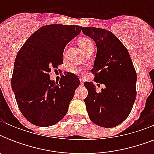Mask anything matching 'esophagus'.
Masks as SVG:
<instances>
[{
  "instance_id": "34e87169",
  "label": "esophagus",
  "mask_w": 154,
  "mask_h": 154,
  "mask_svg": "<svg viewBox=\"0 0 154 154\" xmlns=\"http://www.w3.org/2000/svg\"><path fill=\"white\" fill-rule=\"evenodd\" d=\"M84 82H85L84 79L81 77V78H80V84H81V85H84Z\"/></svg>"
}]
</instances>
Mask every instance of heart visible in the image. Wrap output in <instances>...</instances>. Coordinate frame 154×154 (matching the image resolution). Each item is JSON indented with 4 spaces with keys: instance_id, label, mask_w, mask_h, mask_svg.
Returning <instances> with one entry per match:
<instances>
[{
    "instance_id": "b5f03b06",
    "label": "heart",
    "mask_w": 154,
    "mask_h": 154,
    "mask_svg": "<svg viewBox=\"0 0 154 154\" xmlns=\"http://www.w3.org/2000/svg\"><path fill=\"white\" fill-rule=\"evenodd\" d=\"M78 45H79L81 48L84 50L85 53H86L87 51H89L90 49H94V42H92L91 39H89V37H81L77 40ZM85 67H82V66H79V65H72L69 68V72L74 73V74L81 75L83 74L85 71Z\"/></svg>"
}]
</instances>
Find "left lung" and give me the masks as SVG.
Listing matches in <instances>:
<instances>
[{"mask_svg": "<svg viewBox=\"0 0 154 154\" xmlns=\"http://www.w3.org/2000/svg\"><path fill=\"white\" fill-rule=\"evenodd\" d=\"M82 32L96 42L97 56L91 72L95 82L105 85L98 93L94 83L85 82L87 112L96 125L112 128L131 112L137 97L136 70L127 49L112 32L95 27H83Z\"/></svg>", "mask_w": 154, "mask_h": 154, "instance_id": "8db88e82", "label": "left lung"}]
</instances>
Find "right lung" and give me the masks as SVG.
<instances>
[{"label":"right lung","instance_id":"right-lung-1","mask_svg":"<svg viewBox=\"0 0 154 154\" xmlns=\"http://www.w3.org/2000/svg\"><path fill=\"white\" fill-rule=\"evenodd\" d=\"M82 26L44 25L30 36L16 57L11 84L19 109L32 124L53 125L63 119L79 78L72 72L50 80L49 72L63 64L65 45L77 37Z\"/></svg>","mask_w":154,"mask_h":154}]
</instances>
